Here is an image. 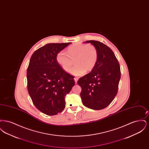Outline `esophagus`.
<instances>
[{"label": "esophagus", "instance_id": "34e87169", "mask_svg": "<svg viewBox=\"0 0 149 149\" xmlns=\"http://www.w3.org/2000/svg\"><path fill=\"white\" fill-rule=\"evenodd\" d=\"M74 81H75V84H77V82H78V78H74Z\"/></svg>", "mask_w": 149, "mask_h": 149}]
</instances>
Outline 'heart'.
Returning a JSON list of instances; mask_svg holds the SVG:
<instances>
[{"instance_id": "obj_1", "label": "heart", "mask_w": 149, "mask_h": 149, "mask_svg": "<svg viewBox=\"0 0 149 149\" xmlns=\"http://www.w3.org/2000/svg\"><path fill=\"white\" fill-rule=\"evenodd\" d=\"M68 53L61 51L57 54L56 60L58 64L66 71H68L75 59V64L70 71V74L77 77L84 74L85 71L93 69L97 64L98 52L93 45L82 43H75L68 48Z\"/></svg>"}]
</instances>
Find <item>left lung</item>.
Here are the masks:
<instances>
[{
  "label": "left lung",
  "instance_id": "8db88e82",
  "mask_svg": "<svg viewBox=\"0 0 149 149\" xmlns=\"http://www.w3.org/2000/svg\"><path fill=\"white\" fill-rule=\"evenodd\" d=\"M98 50L97 64L92 71L78 81L85 107L94 110L105 108L116 97L120 78V66L112 50L98 41H87Z\"/></svg>",
  "mask_w": 149,
  "mask_h": 149
}]
</instances>
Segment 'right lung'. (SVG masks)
Returning a JSON list of instances; mask_svg holds the SVG:
<instances>
[{
  "label": "right lung",
  "instance_id": "obj_1",
  "mask_svg": "<svg viewBox=\"0 0 149 149\" xmlns=\"http://www.w3.org/2000/svg\"><path fill=\"white\" fill-rule=\"evenodd\" d=\"M71 43H48L33 52L27 71V89L36 107L49 116L61 113L65 98L75 84L74 77L57 63V54Z\"/></svg>",
  "mask_w": 149,
  "mask_h": 149
}]
</instances>
